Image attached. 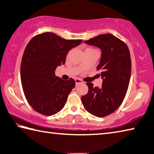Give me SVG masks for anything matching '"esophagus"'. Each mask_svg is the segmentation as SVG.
<instances>
[{
	"mask_svg": "<svg viewBox=\"0 0 154 154\" xmlns=\"http://www.w3.org/2000/svg\"><path fill=\"white\" fill-rule=\"evenodd\" d=\"M75 83H76V85L78 84H80V83H82V81L80 79H75Z\"/></svg>",
	"mask_w": 154,
	"mask_h": 154,
	"instance_id": "esophagus-1",
	"label": "esophagus"
}]
</instances>
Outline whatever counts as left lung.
I'll return each instance as SVG.
<instances>
[{
    "label": "left lung",
    "mask_w": 154,
    "mask_h": 154,
    "mask_svg": "<svg viewBox=\"0 0 154 154\" xmlns=\"http://www.w3.org/2000/svg\"><path fill=\"white\" fill-rule=\"evenodd\" d=\"M102 51L97 71L103 78L101 87L86 83L87 94L82 96L83 106L93 116L103 118L117 110L126 96L131 74L129 49L123 41L111 34L100 35L85 41Z\"/></svg>",
    "instance_id": "obj_1"
}]
</instances>
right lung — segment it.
Listing matches in <instances>:
<instances>
[{
    "instance_id": "obj_1",
    "label": "right lung",
    "mask_w": 154,
    "mask_h": 154,
    "mask_svg": "<svg viewBox=\"0 0 154 154\" xmlns=\"http://www.w3.org/2000/svg\"><path fill=\"white\" fill-rule=\"evenodd\" d=\"M82 42L44 32L28 43L21 63V82L28 103L36 112L50 116L63 109L75 82L72 78L62 80L55 71L65 63L68 51Z\"/></svg>"
}]
</instances>
